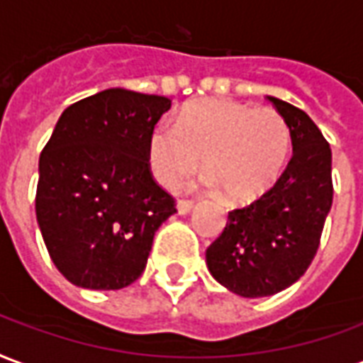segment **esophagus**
I'll return each instance as SVG.
<instances>
[{
	"label": "esophagus",
	"instance_id": "1",
	"mask_svg": "<svg viewBox=\"0 0 363 363\" xmlns=\"http://www.w3.org/2000/svg\"><path fill=\"white\" fill-rule=\"evenodd\" d=\"M176 208H178V214H187L193 208V201H178Z\"/></svg>",
	"mask_w": 363,
	"mask_h": 363
}]
</instances>
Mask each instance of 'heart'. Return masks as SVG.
<instances>
[{"instance_id": "heart-1", "label": "heart", "mask_w": 363, "mask_h": 363, "mask_svg": "<svg viewBox=\"0 0 363 363\" xmlns=\"http://www.w3.org/2000/svg\"><path fill=\"white\" fill-rule=\"evenodd\" d=\"M290 147V127L277 110L211 98L185 106L176 125L152 127L147 160L158 184L176 187L203 156L208 187H220L230 201H251L279 179Z\"/></svg>"}]
</instances>
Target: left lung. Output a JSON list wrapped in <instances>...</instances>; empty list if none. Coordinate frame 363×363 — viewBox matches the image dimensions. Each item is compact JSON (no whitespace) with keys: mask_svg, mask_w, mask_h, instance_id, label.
<instances>
[{"mask_svg":"<svg viewBox=\"0 0 363 363\" xmlns=\"http://www.w3.org/2000/svg\"><path fill=\"white\" fill-rule=\"evenodd\" d=\"M267 98L290 127L292 158L261 199L228 213L226 228L205 253L213 279L243 298L272 296L300 280L333 205L329 143L300 108Z\"/></svg>","mask_w":363,"mask_h":363,"instance_id":"1","label":"left lung"}]
</instances>
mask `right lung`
Instances as JSON below:
<instances>
[{
  "label": "right lung",
  "instance_id": "1",
  "mask_svg": "<svg viewBox=\"0 0 363 363\" xmlns=\"http://www.w3.org/2000/svg\"><path fill=\"white\" fill-rule=\"evenodd\" d=\"M170 98L106 89L65 108L38 160L36 220L71 284L120 290L141 277L176 203L150 174L147 139Z\"/></svg>",
  "mask_w": 363,
  "mask_h": 363
}]
</instances>
